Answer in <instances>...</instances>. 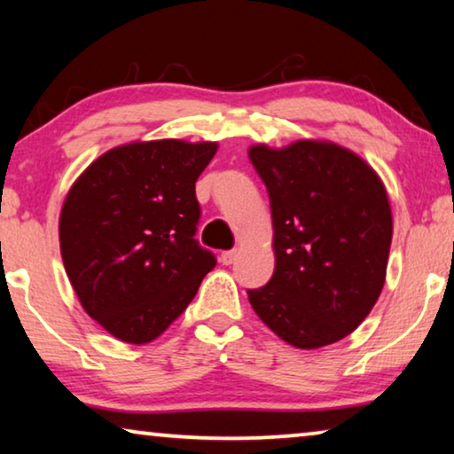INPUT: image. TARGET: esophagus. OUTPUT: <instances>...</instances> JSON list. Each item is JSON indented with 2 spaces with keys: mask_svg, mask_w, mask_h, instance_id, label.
<instances>
[{
  "mask_svg": "<svg viewBox=\"0 0 454 454\" xmlns=\"http://www.w3.org/2000/svg\"><path fill=\"white\" fill-rule=\"evenodd\" d=\"M237 249H229V251H223L221 254V263L223 266H231V263L237 260Z\"/></svg>",
  "mask_w": 454,
  "mask_h": 454,
  "instance_id": "1",
  "label": "esophagus"
}]
</instances>
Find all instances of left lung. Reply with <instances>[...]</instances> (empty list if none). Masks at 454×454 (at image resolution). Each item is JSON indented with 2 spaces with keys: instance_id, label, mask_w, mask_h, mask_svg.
<instances>
[{
  "instance_id": "1",
  "label": "left lung",
  "mask_w": 454,
  "mask_h": 454,
  "mask_svg": "<svg viewBox=\"0 0 454 454\" xmlns=\"http://www.w3.org/2000/svg\"><path fill=\"white\" fill-rule=\"evenodd\" d=\"M249 160L268 188L276 268L247 290L255 315L298 348L345 339L364 323L386 282L392 208L364 158L333 142L298 139Z\"/></svg>"
}]
</instances>
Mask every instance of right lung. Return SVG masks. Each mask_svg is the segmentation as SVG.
Masks as SVG:
<instances>
[{
  "label": "right lung",
  "instance_id": "right-lung-1",
  "mask_svg": "<svg viewBox=\"0 0 454 454\" xmlns=\"http://www.w3.org/2000/svg\"><path fill=\"white\" fill-rule=\"evenodd\" d=\"M217 144L117 145L74 180L60 211V254L82 309L115 339L144 345L183 315L217 266L194 239V183Z\"/></svg>",
  "mask_w": 454,
  "mask_h": 454
}]
</instances>
